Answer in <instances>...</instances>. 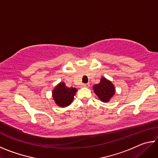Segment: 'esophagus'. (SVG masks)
Masks as SVG:
<instances>
[{"mask_svg":"<svg viewBox=\"0 0 158 158\" xmlns=\"http://www.w3.org/2000/svg\"><path fill=\"white\" fill-rule=\"evenodd\" d=\"M82 87H84V88H88V87H89V84H83V85H82Z\"/></svg>","mask_w":158,"mask_h":158,"instance_id":"34e87169","label":"esophagus"}]
</instances>
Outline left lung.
<instances>
[{
  "instance_id": "1",
  "label": "left lung",
  "mask_w": 158,
  "mask_h": 158,
  "mask_svg": "<svg viewBox=\"0 0 158 158\" xmlns=\"http://www.w3.org/2000/svg\"><path fill=\"white\" fill-rule=\"evenodd\" d=\"M93 89L100 100L103 102H109L116 93L113 83L105 77H102L100 82L93 85Z\"/></svg>"
}]
</instances>
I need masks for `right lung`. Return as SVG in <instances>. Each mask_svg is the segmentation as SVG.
<instances>
[{
  "mask_svg": "<svg viewBox=\"0 0 158 158\" xmlns=\"http://www.w3.org/2000/svg\"><path fill=\"white\" fill-rule=\"evenodd\" d=\"M77 89L68 87L65 82H60L52 90V98L56 105L60 107H66L71 105Z\"/></svg>",
  "mask_w": 158,
  "mask_h": 158,
  "instance_id": "add662e5",
  "label": "right lung"
}]
</instances>
